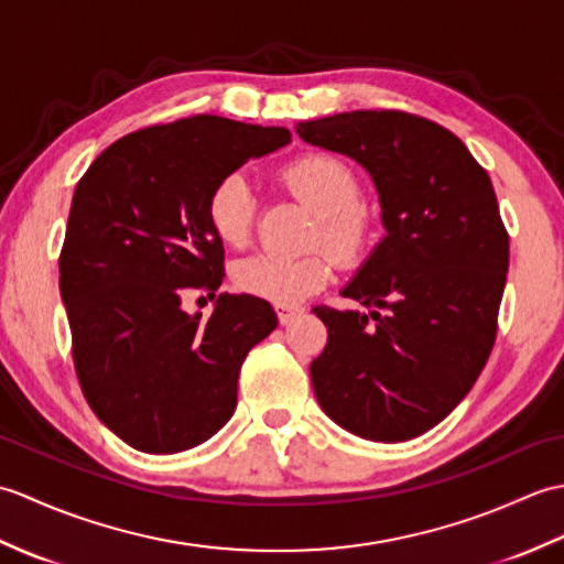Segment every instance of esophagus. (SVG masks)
<instances>
[{
    "mask_svg": "<svg viewBox=\"0 0 564 564\" xmlns=\"http://www.w3.org/2000/svg\"><path fill=\"white\" fill-rule=\"evenodd\" d=\"M273 310H275V315H279V322H281V325H289V322H291L297 313H301L303 307H297V305H285V303H275V305H273Z\"/></svg>",
    "mask_w": 564,
    "mask_h": 564,
    "instance_id": "34e87169",
    "label": "esophagus"
}]
</instances>
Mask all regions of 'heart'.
I'll return each mask as SVG.
<instances>
[{"instance_id": "1", "label": "heart", "mask_w": 564, "mask_h": 564, "mask_svg": "<svg viewBox=\"0 0 564 564\" xmlns=\"http://www.w3.org/2000/svg\"><path fill=\"white\" fill-rule=\"evenodd\" d=\"M281 182L305 206L317 210L313 242H325L341 261H358L370 242V218L361 206V184L344 160L327 152H310L281 170ZM257 194L245 172H227L206 198V220L227 247H245L254 230ZM334 257L317 247L301 257L259 251L235 261L232 283L249 295L275 303H295L327 285Z\"/></svg>"}]
</instances>
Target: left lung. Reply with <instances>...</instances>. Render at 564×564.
I'll list each match as a JSON object with an SVG mask.
<instances>
[{
    "label": "left lung",
    "mask_w": 564,
    "mask_h": 564,
    "mask_svg": "<svg viewBox=\"0 0 564 564\" xmlns=\"http://www.w3.org/2000/svg\"><path fill=\"white\" fill-rule=\"evenodd\" d=\"M373 176L386 239L344 289L373 313L317 305L327 346L313 388L334 422L370 441H406L446 419L497 339L509 232L492 182L451 130L382 109L297 123Z\"/></svg>",
    "instance_id": "obj_1"
}]
</instances>
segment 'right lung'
Masks as SVG:
<instances>
[{
	"instance_id": "obj_1",
	"label": "right lung",
	"mask_w": 564,
	"mask_h": 564,
	"mask_svg": "<svg viewBox=\"0 0 564 564\" xmlns=\"http://www.w3.org/2000/svg\"><path fill=\"white\" fill-rule=\"evenodd\" d=\"M285 142L289 128L194 116L116 140L79 178L59 295L84 398L128 446L178 453L232 416L239 368L275 329L273 310L220 293L203 319L182 301L223 283V242L206 220L213 184Z\"/></svg>"
}]
</instances>
